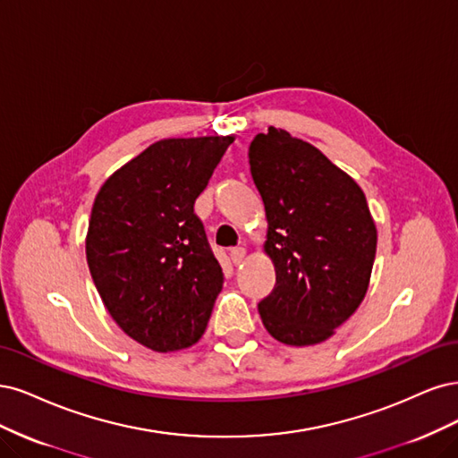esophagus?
Masks as SVG:
<instances>
[{
    "instance_id": "obj_1",
    "label": "esophagus",
    "mask_w": 458,
    "mask_h": 458,
    "mask_svg": "<svg viewBox=\"0 0 458 458\" xmlns=\"http://www.w3.org/2000/svg\"><path fill=\"white\" fill-rule=\"evenodd\" d=\"M230 259H232V262L235 264V267H238V264H242L243 259H245V249L243 247H233L230 250Z\"/></svg>"
}]
</instances>
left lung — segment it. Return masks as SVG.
<instances>
[{
  "label": "left lung",
  "mask_w": 458,
  "mask_h": 458,
  "mask_svg": "<svg viewBox=\"0 0 458 458\" xmlns=\"http://www.w3.org/2000/svg\"><path fill=\"white\" fill-rule=\"evenodd\" d=\"M250 176L267 211L264 242L276 285L259 302L276 341H327L356 312L371 279L377 226L363 190L316 146L268 127L249 146Z\"/></svg>",
  "instance_id": "1"
}]
</instances>
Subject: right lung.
<instances>
[{
  "label": "right lung",
  "instance_id": "obj_1",
  "mask_svg": "<svg viewBox=\"0 0 458 458\" xmlns=\"http://www.w3.org/2000/svg\"><path fill=\"white\" fill-rule=\"evenodd\" d=\"M232 142L157 140L95 198L85 238L91 277L122 331L154 352L196 344L223 291V268L194 203Z\"/></svg>",
  "mask_w": 458,
  "mask_h": 458
}]
</instances>
